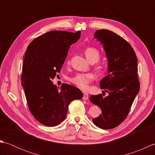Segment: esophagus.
I'll list each match as a JSON object with an SVG mask.
<instances>
[{
	"instance_id": "esophagus-1",
	"label": "esophagus",
	"mask_w": 155,
	"mask_h": 155,
	"mask_svg": "<svg viewBox=\"0 0 155 155\" xmlns=\"http://www.w3.org/2000/svg\"><path fill=\"white\" fill-rule=\"evenodd\" d=\"M83 98L84 100H88V94H87V93H84Z\"/></svg>"
}]
</instances>
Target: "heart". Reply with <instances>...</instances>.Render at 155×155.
Wrapping results in <instances>:
<instances>
[{
  "mask_svg": "<svg viewBox=\"0 0 155 155\" xmlns=\"http://www.w3.org/2000/svg\"><path fill=\"white\" fill-rule=\"evenodd\" d=\"M84 54L86 55L88 60L91 62H96L100 59L101 52L97 48L89 47L85 48ZM68 64L70 63V60L67 61ZM99 70H101L102 67L99 65L98 67ZM94 76L93 73L88 72V73H79L72 78V83L74 84L76 86L79 87L83 90H87L89 88V84L92 81L94 80Z\"/></svg>",
  "mask_w": 155,
  "mask_h": 155,
  "instance_id": "1",
  "label": "heart"
}]
</instances>
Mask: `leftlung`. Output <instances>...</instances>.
Listing matches in <instances>:
<instances>
[{"label": "left lung", "mask_w": 155, "mask_h": 155, "mask_svg": "<svg viewBox=\"0 0 155 155\" xmlns=\"http://www.w3.org/2000/svg\"><path fill=\"white\" fill-rule=\"evenodd\" d=\"M94 36L103 45L107 53L108 74L101 81L100 87L108 96L99 94L91 97V103L102 110L100 116L93 118V122L103 129H111L127 117L139 91L137 57L131 45L113 31L100 29Z\"/></svg>", "instance_id": "obj_1"}]
</instances>
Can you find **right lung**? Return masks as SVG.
I'll return each mask as SVG.
<instances>
[{
	"label": "right lung",
	"mask_w": 155,
	"mask_h": 155,
	"mask_svg": "<svg viewBox=\"0 0 155 155\" xmlns=\"http://www.w3.org/2000/svg\"><path fill=\"white\" fill-rule=\"evenodd\" d=\"M80 36L81 31L48 32L32 41L25 52L22 86L29 110L45 126L54 127L62 123L71 102L83 97L77 87L63 83L59 90L52 81L60 72L70 46Z\"/></svg>",
	"instance_id": "right-lung-1"
}]
</instances>
